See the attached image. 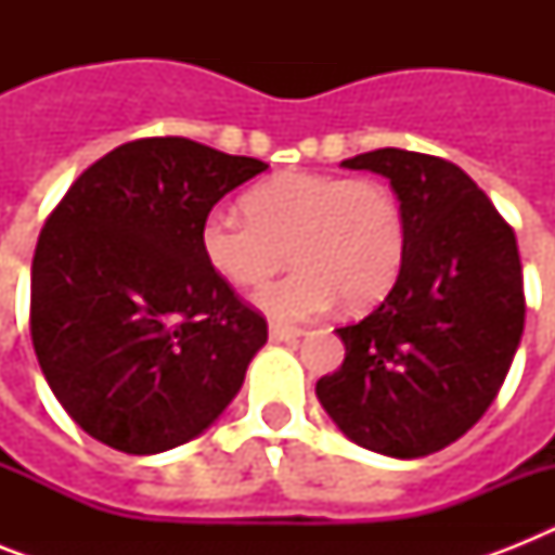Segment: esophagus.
<instances>
[{"instance_id": "esophagus-1", "label": "esophagus", "mask_w": 555, "mask_h": 555, "mask_svg": "<svg viewBox=\"0 0 555 555\" xmlns=\"http://www.w3.org/2000/svg\"><path fill=\"white\" fill-rule=\"evenodd\" d=\"M302 328H294V325H282V322H273L270 325V339L273 343H294V339L302 337Z\"/></svg>"}]
</instances>
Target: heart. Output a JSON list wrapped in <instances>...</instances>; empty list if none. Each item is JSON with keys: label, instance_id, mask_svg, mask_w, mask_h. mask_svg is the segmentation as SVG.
<instances>
[{"label": "heart", "instance_id": "1", "mask_svg": "<svg viewBox=\"0 0 555 555\" xmlns=\"http://www.w3.org/2000/svg\"><path fill=\"white\" fill-rule=\"evenodd\" d=\"M201 250L230 285L253 287L287 259L296 268L256 294L273 320H311L343 296L369 308L395 287L405 259V212L379 178L279 172L244 195V212L212 209Z\"/></svg>", "mask_w": 555, "mask_h": 555}]
</instances>
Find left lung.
I'll use <instances>...</instances> for the list:
<instances>
[{
    "instance_id": "8db88e82",
    "label": "left lung",
    "mask_w": 555,
    "mask_h": 555,
    "mask_svg": "<svg viewBox=\"0 0 555 555\" xmlns=\"http://www.w3.org/2000/svg\"><path fill=\"white\" fill-rule=\"evenodd\" d=\"M343 167L388 178L405 212V259L386 299L337 328L346 360L320 377L317 397L357 447L431 455L481 421L521 343L516 233L443 158L374 150Z\"/></svg>"
}]
</instances>
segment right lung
<instances>
[{"label":"right lung","mask_w":555,"mask_h":555,"mask_svg":"<svg viewBox=\"0 0 555 555\" xmlns=\"http://www.w3.org/2000/svg\"><path fill=\"white\" fill-rule=\"evenodd\" d=\"M268 164L190 138H141L82 172L30 264V339L91 438L155 455L207 429L242 388L268 320L201 250V224Z\"/></svg>","instance_id":"add662e5"}]
</instances>
